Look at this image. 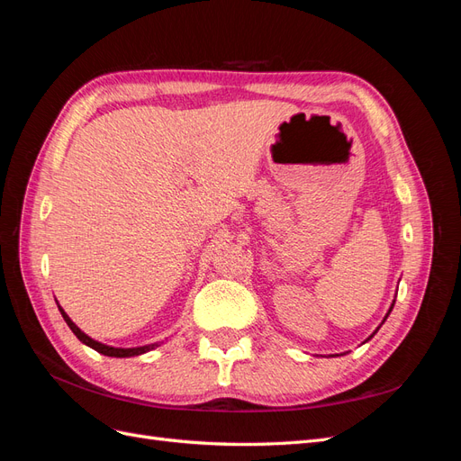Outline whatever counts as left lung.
Listing matches in <instances>:
<instances>
[{"label": "left lung", "mask_w": 461, "mask_h": 461, "mask_svg": "<svg viewBox=\"0 0 461 461\" xmlns=\"http://www.w3.org/2000/svg\"><path fill=\"white\" fill-rule=\"evenodd\" d=\"M393 308H394V302H393ZM393 308H390V310H388V313H390V312H393ZM388 313H386V317H388ZM386 317H384V321H386ZM373 334H375V332H373Z\"/></svg>", "instance_id": "1"}]
</instances>
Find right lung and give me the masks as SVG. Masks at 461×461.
<instances>
[{
  "instance_id": "right-lung-1",
  "label": "right lung",
  "mask_w": 461,
  "mask_h": 461,
  "mask_svg": "<svg viewBox=\"0 0 461 461\" xmlns=\"http://www.w3.org/2000/svg\"><path fill=\"white\" fill-rule=\"evenodd\" d=\"M59 312H61V315H63V319H65V323L68 325V329H71L75 334H77V339L80 340V342H85L86 346H90V348H94L95 352H100V354H104V356H111V357H131V356H140V354H144V352H149V350H153V348H156L158 344H149V346H140V348H111V346H105V344H102V342H95V340H92L90 337H86L85 332H82L71 319H68V315L59 308Z\"/></svg>"
}]
</instances>
